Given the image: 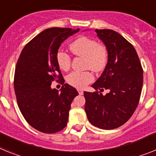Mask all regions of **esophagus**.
<instances>
[{
    "instance_id": "34e87169",
    "label": "esophagus",
    "mask_w": 156,
    "mask_h": 156,
    "mask_svg": "<svg viewBox=\"0 0 156 156\" xmlns=\"http://www.w3.org/2000/svg\"><path fill=\"white\" fill-rule=\"evenodd\" d=\"M78 94H80V95H82V94H83V90H79V89H78Z\"/></svg>"
}]
</instances>
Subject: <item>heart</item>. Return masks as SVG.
<instances>
[{
	"label": "heart",
	"instance_id": "b5f03b06",
	"mask_svg": "<svg viewBox=\"0 0 156 156\" xmlns=\"http://www.w3.org/2000/svg\"><path fill=\"white\" fill-rule=\"evenodd\" d=\"M70 50L76 55L86 58V69L101 72L106 66L108 59V50L94 39L88 36H81L72 42ZM56 61L61 70H68L70 69L71 58L66 52L58 51L56 55ZM66 81L74 87L84 88L86 85L94 81V75L90 71H73L68 74Z\"/></svg>",
	"mask_w": 156,
	"mask_h": 156
}]
</instances>
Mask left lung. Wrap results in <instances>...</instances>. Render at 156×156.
Returning a JSON list of instances; mask_svg holds the SVG:
<instances>
[{
	"label": "left lung",
	"instance_id": "1",
	"mask_svg": "<svg viewBox=\"0 0 156 156\" xmlns=\"http://www.w3.org/2000/svg\"><path fill=\"white\" fill-rule=\"evenodd\" d=\"M97 36L108 50L104 71L92 87L109 92H84L85 111L93 125L114 129L130 119L138 105L143 86V69L134 47L110 29H96Z\"/></svg>",
	"mask_w": 156,
	"mask_h": 156
}]
</instances>
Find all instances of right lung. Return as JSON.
I'll use <instances>...</instances> for the list:
<instances>
[{"label": "right lung", "mask_w": 156, "mask_h": 156, "mask_svg": "<svg viewBox=\"0 0 156 156\" xmlns=\"http://www.w3.org/2000/svg\"><path fill=\"white\" fill-rule=\"evenodd\" d=\"M79 30H44L26 44L18 58L14 75L18 106L26 121L42 133H57L66 126L70 105L78 95L67 83L60 92L50 85L54 80L65 82L56 55L62 42Z\"/></svg>", "instance_id": "1"}]
</instances>
